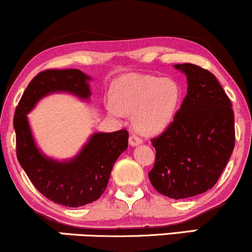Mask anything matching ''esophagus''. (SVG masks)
Returning a JSON list of instances; mask_svg holds the SVG:
<instances>
[{
  "instance_id": "obj_1",
  "label": "esophagus",
  "mask_w": 252,
  "mask_h": 252,
  "mask_svg": "<svg viewBox=\"0 0 252 252\" xmlns=\"http://www.w3.org/2000/svg\"><path fill=\"white\" fill-rule=\"evenodd\" d=\"M143 143V139H141L139 135L134 134V133H132L131 135H129V144L132 145V146H137V145H140Z\"/></svg>"
}]
</instances>
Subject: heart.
Wrapping results in <instances>:
<instances>
[{
	"label": "heart",
	"mask_w": 252,
	"mask_h": 252,
	"mask_svg": "<svg viewBox=\"0 0 252 252\" xmlns=\"http://www.w3.org/2000/svg\"><path fill=\"white\" fill-rule=\"evenodd\" d=\"M109 113L133 114V125L143 134L161 132L172 123L182 101V88L172 79L127 74L112 91Z\"/></svg>",
	"instance_id": "obj_1"
}]
</instances>
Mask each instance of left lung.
I'll return each mask as SVG.
<instances>
[{"label": "left lung", "mask_w": 252, "mask_h": 252, "mask_svg": "<svg viewBox=\"0 0 252 252\" xmlns=\"http://www.w3.org/2000/svg\"><path fill=\"white\" fill-rule=\"evenodd\" d=\"M174 67L188 76V94L172 123L151 139L156 161L149 178L159 193L183 199L218 182L235 147V118L214 74L193 63Z\"/></svg>", "instance_id": "1"}]
</instances>
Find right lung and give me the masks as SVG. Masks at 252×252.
Here are the masks:
<instances>
[{
    "mask_svg": "<svg viewBox=\"0 0 252 252\" xmlns=\"http://www.w3.org/2000/svg\"><path fill=\"white\" fill-rule=\"evenodd\" d=\"M90 79L79 69L42 70L27 86L14 114L17 160L40 193L68 208H79L101 197L115 160L128 146V132L94 133L75 158L60 162L37 150L27 114L41 97L53 92H68L88 99Z\"/></svg>",
    "mask_w": 252,
    "mask_h": 252,
    "instance_id": "right-lung-1",
    "label": "right lung"
}]
</instances>
